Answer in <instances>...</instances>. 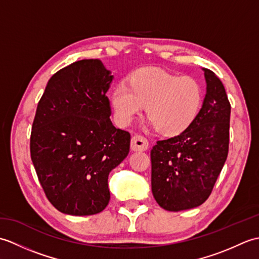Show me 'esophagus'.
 <instances>
[{
    "label": "esophagus",
    "mask_w": 259,
    "mask_h": 259,
    "mask_svg": "<svg viewBox=\"0 0 259 259\" xmlns=\"http://www.w3.org/2000/svg\"><path fill=\"white\" fill-rule=\"evenodd\" d=\"M131 150L133 151H146L149 148V142L141 135H136L131 139Z\"/></svg>",
    "instance_id": "1"
}]
</instances>
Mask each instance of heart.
I'll use <instances>...</instances> for the list:
<instances>
[{"label": "heart", "instance_id": "1", "mask_svg": "<svg viewBox=\"0 0 259 259\" xmlns=\"http://www.w3.org/2000/svg\"><path fill=\"white\" fill-rule=\"evenodd\" d=\"M203 101V90L194 76L159 69L136 71L110 96L118 122L128 125L146 107V117L158 134L174 137L194 123Z\"/></svg>", "mask_w": 259, "mask_h": 259}]
</instances>
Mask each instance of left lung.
I'll return each instance as SVG.
<instances>
[{
	"label": "left lung",
	"mask_w": 259,
	"mask_h": 259,
	"mask_svg": "<svg viewBox=\"0 0 259 259\" xmlns=\"http://www.w3.org/2000/svg\"><path fill=\"white\" fill-rule=\"evenodd\" d=\"M203 71L207 92L197 119L183 134L157 141L150 152L152 195L169 211L205 202L228 155L230 103L221 79Z\"/></svg>",
	"instance_id": "obj_1"
}]
</instances>
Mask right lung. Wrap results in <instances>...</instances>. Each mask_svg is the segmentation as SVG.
<instances>
[{
  "label": "right lung",
  "instance_id": "1",
  "mask_svg": "<svg viewBox=\"0 0 259 259\" xmlns=\"http://www.w3.org/2000/svg\"><path fill=\"white\" fill-rule=\"evenodd\" d=\"M112 79L100 60H80L51 76L37 103L31 159L48 200L63 213L101 212L108 176L129 153L130 134L110 120Z\"/></svg>",
  "mask_w": 259,
  "mask_h": 259
}]
</instances>
